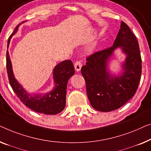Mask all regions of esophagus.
Instances as JSON below:
<instances>
[{"label":"esophagus","instance_id":"34e87169","mask_svg":"<svg viewBox=\"0 0 151 151\" xmlns=\"http://www.w3.org/2000/svg\"><path fill=\"white\" fill-rule=\"evenodd\" d=\"M82 67V63L79 61H76L75 63V68L77 72L81 70V68Z\"/></svg>","mask_w":151,"mask_h":151}]
</instances>
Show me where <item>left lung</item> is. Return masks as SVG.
<instances>
[{
	"mask_svg": "<svg viewBox=\"0 0 151 151\" xmlns=\"http://www.w3.org/2000/svg\"><path fill=\"white\" fill-rule=\"evenodd\" d=\"M118 47L126 58L122 65V73L116 76L109 71V63ZM86 60L81 72L94 109L103 112L114 111L134 96L141 78L142 59L136 37L124 22H121L113 46L95 52Z\"/></svg>",
	"mask_w": 151,
	"mask_h": 151,
	"instance_id": "left-lung-1",
	"label": "left lung"
}]
</instances>
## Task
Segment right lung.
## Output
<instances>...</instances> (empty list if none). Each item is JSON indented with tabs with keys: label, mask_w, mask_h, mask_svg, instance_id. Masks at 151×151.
<instances>
[{
	"label": "right lung",
	"mask_w": 151,
	"mask_h": 151,
	"mask_svg": "<svg viewBox=\"0 0 151 151\" xmlns=\"http://www.w3.org/2000/svg\"><path fill=\"white\" fill-rule=\"evenodd\" d=\"M22 23L16 27L14 31L9 37L7 49L9 48L11 38L17 33L19 26ZM6 61L10 86L23 104L34 111L48 115H55L63 111L65 106L68 82L69 78L75 74V68L72 61L65 60L55 65L52 71L55 83L53 89L49 92L39 94H29L16 79L13 73L12 61L8 50H7Z\"/></svg>",
	"instance_id": "1"
}]
</instances>
